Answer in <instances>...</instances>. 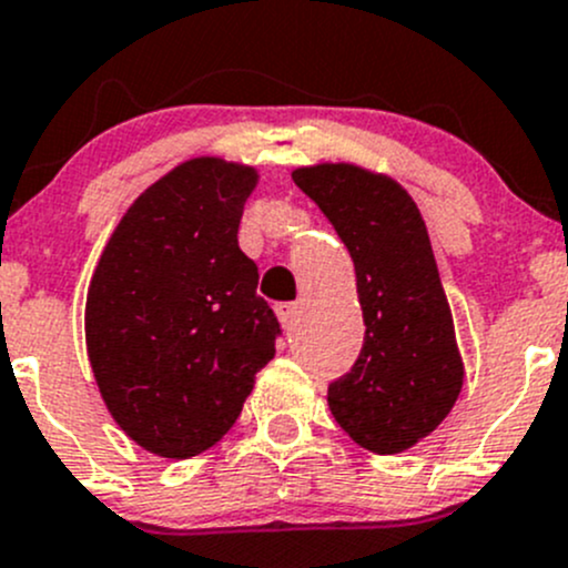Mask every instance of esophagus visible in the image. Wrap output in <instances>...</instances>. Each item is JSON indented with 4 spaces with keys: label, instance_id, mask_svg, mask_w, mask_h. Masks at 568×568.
<instances>
[{
    "label": "esophagus",
    "instance_id": "1",
    "mask_svg": "<svg viewBox=\"0 0 568 568\" xmlns=\"http://www.w3.org/2000/svg\"><path fill=\"white\" fill-rule=\"evenodd\" d=\"M276 314L282 320V325L290 327L297 317V303H276Z\"/></svg>",
    "mask_w": 568,
    "mask_h": 568
}]
</instances>
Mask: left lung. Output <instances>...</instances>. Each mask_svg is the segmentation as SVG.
<instances>
[{
	"label": "left lung",
	"mask_w": 568,
	"mask_h": 568,
	"mask_svg": "<svg viewBox=\"0 0 568 568\" xmlns=\"http://www.w3.org/2000/svg\"><path fill=\"white\" fill-rule=\"evenodd\" d=\"M292 180L347 245L364 308V347L327 385V405L358 446L405 452L452 413L465 377L424 219L399 183L349 163Z\"/></svg>",
	"instance_id": "8db88e82"
}]
</instances>
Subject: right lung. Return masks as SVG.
I'll return each mask as SVG.
<instances>
[{
	"mask_svg": "<svg viewBox=\"0 0 568 568\" xmlns=\"http://www.w3.org/2000/svg\"><path fill=\"white\" fill-rule=\"evenodd\" d=\"M256 172L194 158L122 215L87 295V353L131 440L189 459L221 440L276 355V314L237 245Z\"/></svg>",
	"mask_w": 568,
	"mask_h": 568,
	"instance_id": "1",
	"label": "right lung"
}]
</instances>
